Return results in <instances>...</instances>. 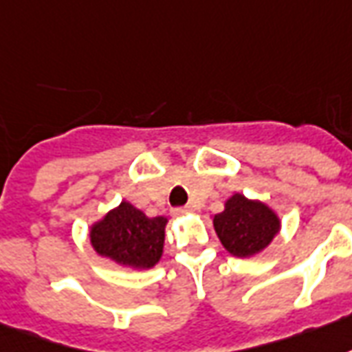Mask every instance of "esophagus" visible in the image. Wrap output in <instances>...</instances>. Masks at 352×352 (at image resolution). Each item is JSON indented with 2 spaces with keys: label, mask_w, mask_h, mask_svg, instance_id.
<instances>
[{
  "label": "esophagus",
  "mask_w": 352,
  "mask_h": 352,
  "mask_svg": "<svg viewBox=\"0 0 352 352\" xmlns=\"http://www.w3.org/2000/svg\"><path fill=\"white\" fill-rule=\"evenodd\" d=\"M187 214H193V208L186 206V208H176V210H174V215H187Z\"/></svg>",
  "instance_id": "esophagus-1"
}]
</instances>
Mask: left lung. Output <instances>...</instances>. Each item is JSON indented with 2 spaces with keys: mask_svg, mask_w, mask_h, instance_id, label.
I'll return each mask as SVG.
<instances>
[{
  "mask_svg": "<svg viewBox=\"0 0 352 352\" xmlns=\"http://www.w3.org/2000/svg\"><path fill=\"white\" fill-rule=\"evenodd\" d=\"M212 221L223 248L238 258L263 253L281 230V219L270 204L242 193L230 195Z\"/></svg>",
  "mask_w": 352,
  "mask_h": 352,
  "instance_id": "8db88e82",
  "label": "left lung"
}]
</instances>
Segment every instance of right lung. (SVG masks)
<instances>
[{
  "mask_svg": "<svg viewBox=\"0 0 352 352\" xmlns=\"http://www.w3.org/2000/svg\"><path fill=\"white\" fill-rule=\"evenodd\" d=\"M165 215L148 217L131 202L122 201L89 227V243L99 257L131 270H150L163 257Z\"/></svg>",
  "mask_w": 352,
  "mask_h": 352,
  "instance_id": "1",
  "label": "right lung"
}]
</instances>
